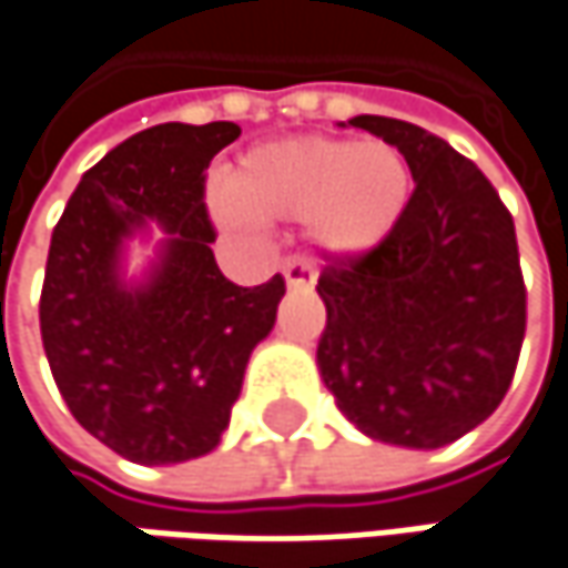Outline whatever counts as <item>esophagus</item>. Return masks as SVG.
<instances>
[{"label": "esophagus", "instance_id": "1", "mask_svg": "<svg viewBox=\"0 0 568 568\" xmlns=\"http://www.w3.org/2000/svg\"><path fill=\"white\" fill-rule=\"evenodd\" d=\"M281 271H284V281H287L291 287H306V284H313V277H316L313 262H310V258H304V255H294V258H287Z\"/></svg>", "mask_w": 568, "mask_h": 568}]
</instances>
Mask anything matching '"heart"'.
Returning <instances> with one entry per match:
<instances>
[{
	"label": "heart",
	"instance_id": "heart-1",
	"mask_svg": "<svg viewBox=\"0 0 568 568\" xmlns=\"http://www.w3.org/2000/svg\"><path fill=\"white\" fill-rule=\"evenodd\" d=\"M225 216L310 220L336 255L375 248L410 200V168L387 142L287 139L252 148L225 181Z\"/></svg>",
	"mask_w": 568,
	"mask_h": 568
}]
</instances>
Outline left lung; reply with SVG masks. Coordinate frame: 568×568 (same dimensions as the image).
I'll list each match as a JSON object with an SVG mask.
<instances>
[{"label":"left lung","instance_id":"obj_1","mask_svg":"<svg viewBox=\"0 0 568 568\" xmlns=\"http://www.w3.org/2000/svg\"><path fill=\"white\" fill-rule=\"evenodd\" d=\"M394 144L414 193L385 239L320 274L323 385L365 436L436 449L505 400L527 329L514 220L491 181L420 125L355 115Z\"/></svg>","mask_w":568,"mask_h":568}]
</instances>
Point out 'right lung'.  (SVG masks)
<instances>
[{
    "mask_svg": "<svg viewBox=\"0 0 568 568\" xmlns=\"http://www.w3.org/2000/svg\"><path fill=\"white\" fill-rule=\"evenodd\" d=\"M235 122H164L115 144L77 183L54 225L41 343L70 414L112 453L171 466L220 446L252 348L274 326L284 277L239 287L213 255L206 168ZM148 219L169 232L144 285L118 271Z\"/></svg>",
    "mask_w": 568,
    "mask_h": 568,
    "instance_id": "add662e5",
    "label": "right lung"
}]
</instances>
